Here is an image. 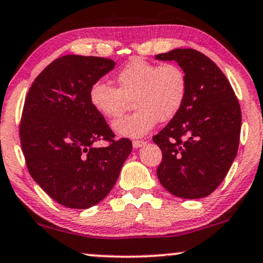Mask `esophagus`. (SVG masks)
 I'll list each match as a JSON object with an SVG mask.
<instances>
[{
	"instance_id": "esophagus-1",
	"label": "esophagus",
	"mask_w": 263,
	"mask_h": 263,
	"mask_svg": "<svg viewBox=\"0 0 263 263\" xmlns=\"http://www.w3.org/2000/svg\"><path fill=\"white\" fill-rule=\"evenodd\" d=\"M144 145H146V141H144V140H134V141H133V146H134V148H139V147L144 146Z\"/></svg>"
}]
</instances>
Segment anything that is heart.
<instances>
[{"label": "heart", "mask_w": 263, "mask_h": 263, "mask_svg": "<svg viewBox=\"0 0 263 263\" xmlns=\"http://www.w3.org/2000/svg\"><path fill=\"white\" fill-rule=\"evenodd\" d=\"M116 86L97 80L89 89V101L102 117H121L133 100L137 111L113 123L119 137L141 138L157 124L173 119L186 101L185 70L173 62L155 63L142 57L128 61L115 77Z\"/></svg>", "instance_id": "obj_1"}]
</instances>
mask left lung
Here are the masks:
<instances>
[{
	"label": "left lung",
	"mask_w": 263,
	"mask_h": 263,
	"mask_svg": "<svg viewBox=\"0 0 263 263\" xmlns=\"http://www.w3.org/2000/svg\"><path fill=\"white\" fill-rule=\"evenodd\" d=\"M176 61L186 72L189 90L180 112L152 138L162 151L157 177L181 199H201L224 179L239 147L241 109L227 77L193 48L156 56Z\"/></svg>",
	"instance_id": "left-lung-1"
}]
</instances>
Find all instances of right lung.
<instances>
[{"instance_id":"1","label":"right lung","mask_w":263,"mask_h":263,"mask_svg":"<svg viewBox=\"0 0 263 263\" xmlns=\"http://www.w3.org/2000/svg\"><path fill=\"white\" fill-rule=\"evenodd\" d=\"M115 64L102 57H60L39 74L25 97L19 138L28 171L68 209H89L105 199L132 152V141L116 140L89 101L91 84ZM96 141L109 145L95 148Z\"/></svg>"}]
</instances>
